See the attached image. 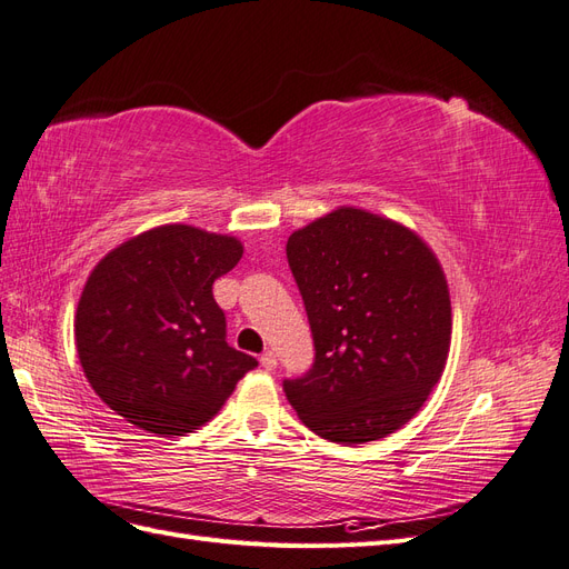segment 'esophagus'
<instances>
[{
    "instance_id": "34e87169",
    "label": "esophagus",
    "mask_w": 569,
    "mask_h": 569,
    "mask_svg": "<svg viewBox=\"0 0 569 569\" xmlns=\"http://www.w3.org/2000/svg\"><path fill=\"white\" fill-rule=\"evenodd\" d=\"M261 366H263L266 370H272L274 366H278V356H274L272 351H263V356H261Z\"/></svg>"
}]
</instances>
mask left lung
I'll list each match as a JSON object with an SVG mask.
<instances>
[{"instance_id": "8db88e82", "label": "left lung", "mask_w": 569, "mask_h": 569, "mask_svg": "<svg viewBox=\"0 0 569 569\" xmlns=\"http://www.w3.org/2000/svg\"><path fill=\"white\" fill-rule=\"evenodd\" d=\"M316 358L284 380L322 439L366 443L401 429L427 401L451 347V299L422 239L389 218L337 209L287 239Z\"/></svg>"}]
</instances>
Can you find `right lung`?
I'll return each instance as SVG.
<instances>
[{
  "instance_id": "add662e5",
  "label": "right lung",
  "mask_w": 569,
  "mask_h": 569,
  "mask_svg": "<svg viewBox=\"0 0 569 569\" xmlns=\"http://www.w3.org/2000/svg\"><path fill=\"white\" fill-rule=\"evenodd\" d=\"M242 244L192 226H161L107 253L78 301L76 347L90 387L151 435L209 422L258 366L226 341L213 282Z\"/></svg>"
}]
</instances>
